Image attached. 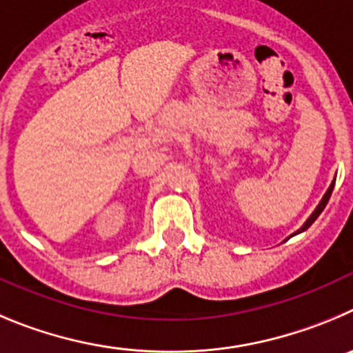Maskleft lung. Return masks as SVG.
<instances>
[{
	"instance_id": "8db88e82",
	"label": "left lung",
	"mask_w": 353,
	"mask_h": 353,
	"mask_svg": "<svg viewBox=\"0 0 353 353\" xmlns=\"http://www.w3.org/2000/svg\"><path fill=\"white\" fill-rule=\"evenodd\" d=\"M334 183H336V179L332 181V183H331V186H329V190H327V192H325V195H323V199L320 200V204L316 205V209H315V211L311 212V216H310V218H307V220H306V223H304L303 227L299 228V230L295 232V234H301V232H304V230H306V228H310L311 225H313V221H315L316 218H319V216H320V212H322L323 209H325L327 202H329V199H331V193H332V190H334ZM295 234H292V236H295ZM292 236H290V237H292Z\"/></svg>"
}]
</instances>
